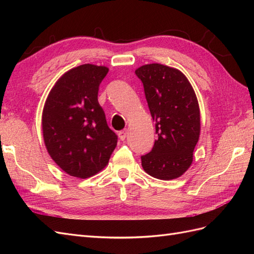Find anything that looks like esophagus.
Returning <instances> with one entry per match:
<instances>
[{
  "label": "esophagus",
  "mask_w": 254,
  "mask_h": 254,
  "mask_svg": "<svg viewBox=\"0 0 254 254\" xmlns=\"http://www.w3.org/2000/svg\"><path fill=\"white\" fill-rule=\"evenodd\" d=\"M127 134H128V131H127V130H123V131H120V132H119V137H120L121 141H124V139L127 138Z\"/></svg>",
  "instance_id": "34e87169"
}]
</instances>
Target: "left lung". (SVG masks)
<instances>
[{
  "label": "left lung",
  "mask_w": 254,
  "mask_h": 254,
  "mask_svg": "<svg viewBox=\"0 0 254 254\" xmlns=\"http://www.w3.org/2000/svg\"><path fill=\"white\" fill-rule=\"evenodd\" d=\"M144 85L157 139L142 156L145 172L160 180L181 177L190 168L201 132L199 107L191 83L180 69L145 64L135 69Z\"/></svg>",
  "instance_id": "obj_1"
}]
</instances>
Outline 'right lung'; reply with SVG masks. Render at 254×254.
<instances>
[{"label": "right lung", "instance_id": "right-lung-1", "mask_svg": "<svg viewBox=\"0 0 254 254\" xmlns=\"http://www.w3.org/2000/svg\"><path fill=\"white\" fill-rule=\"evenodd\" d=\"M109 68L83 64L68 69L53 85L42 110L47 152L67 175L86 179L109 163L117 146L98 102V89Z\"/></svg>", "mask_w": 254, "mask_h": 254}]
</instances>
